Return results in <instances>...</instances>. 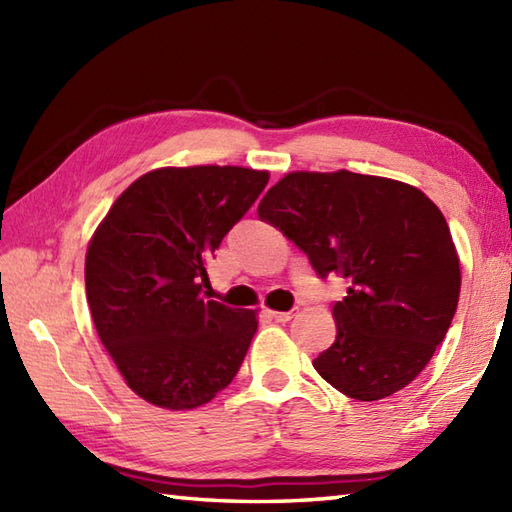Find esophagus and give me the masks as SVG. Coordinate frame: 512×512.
I'll list each match as a JSON object with an SVG mask.
<instances>
[{"mask_svg":"<svg viewBox=\"0 0 512 512\" xmlns=\"http://www.w3.org/2000/svg\"><path fill=\"white\" fill-rule=\"evenodd\" d=\"M297 308H292V310H288V312H270V317H273L277 323H288L290 319H295L297 317Z\"/></svg>","mask_w":512,"mask_h":512,"instance_id":"1","label":"esophagus"}]
</instances>
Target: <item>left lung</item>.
Segmentation results:
<instances>
[{"label":"left lung","mask_w":512,"mask_h":512,"mask_svg":"<svg viewBox=\"0 0 512 512\" xmlns=\"http://www.w3.org/2000/svg\"><path fill=\"white\" fill-rule=\"evenodd\" d=\"M257 213L308 255L321 279H347L336 339L314 358L354 400L396 394L431 361L460 299V259L440 209L411 184L352 171H292Z\"/></svg>","instance_id":"obj_1"}]
</instances>
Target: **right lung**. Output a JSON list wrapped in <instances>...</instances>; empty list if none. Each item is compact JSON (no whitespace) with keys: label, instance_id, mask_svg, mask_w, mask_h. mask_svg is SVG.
I'll return each instance as SVG.
<instances>
[{"label":"right lung","instance_id":"obj_1","mask_svg":"<svg viewBox=\"0 0 512 512\" xmlns=\"http://www.w3.org/2000/svg\"><path fill=\"white\" fill-rule=\"evenodd\" d=\"M268 184L244 167H165L118 195L85 255L99 339L129 389L195 409L231 385L257 332L255 310L202 297L224 235Z\"/></svg>","mask_w":512,"mask_h":512}]
</instances>
